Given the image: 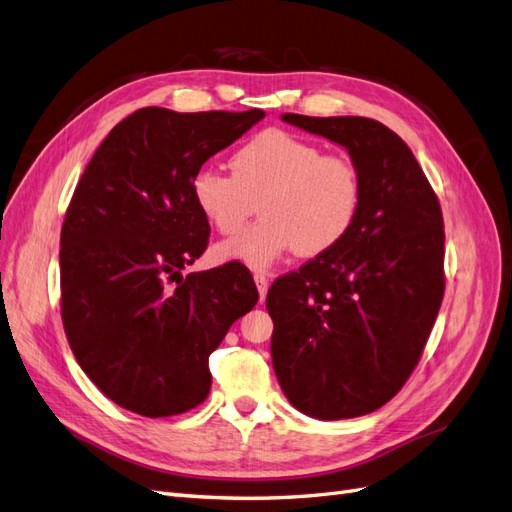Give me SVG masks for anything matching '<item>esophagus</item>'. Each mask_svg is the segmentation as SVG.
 Wrapping results in <instances>:
<instances>
[{"mask_svg": "<svg viewBox=\"0 0 512 512\" xmlns=\"http://www.w3.org/2000/svg\"><path fill=\"white\" fill-rule=\"evenodd\" d=\"M254 282H256L258 294H260V301H265L267 290H269V277L265 273H254Z\"/></svg>", "mask_w": 512, "mask_h": 512, "instance_id": "34e87169", "label": "esophagus"}]
</instances>
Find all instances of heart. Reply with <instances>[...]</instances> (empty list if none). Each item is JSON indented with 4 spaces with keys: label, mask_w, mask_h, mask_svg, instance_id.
I'll return each mask as SVG.
<instances>
[{
    "label": "heart",
    "mask_w": 512,
    "mask_h": 512,
    "mask_svg": "<svg viewBox=\"0 0 512 512\" xmlns=\"http://www.w3.org/2000/svg\"><path fill=\"white\" fill-rule=\"evenodd\" d=\"M232 173L205 166L192 198L220 235H237L260 203L262 220L213 247L218 262L269 269L290 252L314 256L342 241L359 218L363 181L356 164L284 130H265L230 158Z\"/></svg>",
    "instance_id": "b5f03b06"
}]
</instances>
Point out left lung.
I'll return each instance as SVG.
<instances>
[{
    "mask_svg": "<svg viewBox=\"0 0 512 512\" xmlns=\"http://www.w3.org/2000/svg\"><path fill=\"white\" fill-rule=\"evenodd\" d=\"M344 147L363 181L352 230L267 294L277 382L299 412L339 421L378 410L404 386L444 294V228L414 153L367 117L284 113Z\"/></svg>",
    "mask_w": 512,
    "mask_h": 512,
    "instance_id": "obj_1",
    "label": "left lung"
}]
</instances>
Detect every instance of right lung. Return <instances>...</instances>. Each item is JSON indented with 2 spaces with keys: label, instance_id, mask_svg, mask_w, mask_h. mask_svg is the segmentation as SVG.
<instances>
[{
  "label": "right lung",
  "instance_id": "obj_1",
  "mask_svg": "<svg viewBox=\"0 0 512 512\" xmlns=\"http://www.w3.org/2000/svg\"><path fill=\"white\" fill-rule=\"evenodd\" d=\"M262 117L141 108L108 132L76 185L61 226V318L81 369L121 408L149 418L196 408L211 389L209 354L258 301L239 262L181 269L209 241L196 170Z\"/></svg>",
  "mask_w": 512,
  "mask_h": 512
}]
</instances>
